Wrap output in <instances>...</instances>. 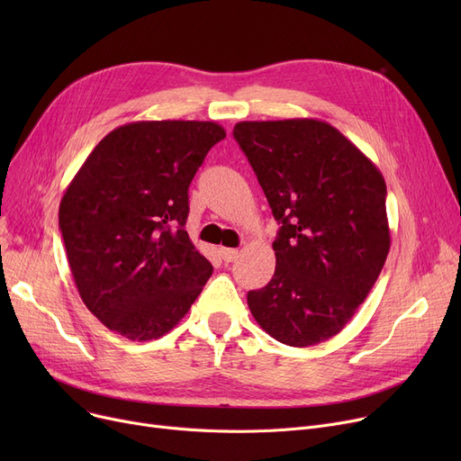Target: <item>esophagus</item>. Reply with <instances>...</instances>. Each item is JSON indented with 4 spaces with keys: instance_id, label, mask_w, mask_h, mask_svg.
<instances>
[{
    "instance_id": "obj_1",
    "label": "esophagus",
    "mask_w": 461,
    "mask_h": 461,
    "mask_svg": "<svg viewBox=\"0 0 461 461\" xmlns=\"http://www.w3.org/2000/svg\"><path fill=\"white\" fill-rule=\"evenodd\" d=\"M221 256H222V259L226 263H231V261H235L239 258V250H235V249H221Z\"/></svg>"
}]
</instances>
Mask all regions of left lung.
<instances>
[{
  "instance_id": "1",
  "label": "left lung",
  "mask_w": 461,
  "mask_h": 461,
  "mask_svg": "<svg viewBox=\"0 0 461 461\" xmlns=\"http://www.w3.org/2000/svg\"><path fill=\"white\" fill-rule=\"evenodd\" d=\"M233 136L282 224L275 275L247 295L252 316L285 346L325 342L351 321L389 254L384 179L320 119L240 121Z\"/></svg>"
}]
</instances>
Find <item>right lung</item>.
I'll use <instances>...</instances> for the list:
<instances>
[{"mask_svg": "<svg viewBox=\"0 0 461 461\" xmlns=\"http://www.w3.org/2000/svg\"><path fill=\"white\" fill-rule=\"evenodd\" d=\"M226 131L212 121H134L89 153L59 203L78 294L104 327L132 342L172 330L212 265L185 231L188 186Z\"/></svg>", "mask_w": 461, "mask_h": 461, "instance_id": "right-lung-1", "label": "right lung"}]
</instances>
